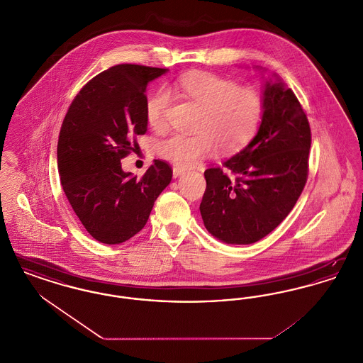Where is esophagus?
<instances>
[{
  "instance_id": "esophagus-1",
  "label": "esophagus",
  "mask_w": 363,
  "mask_h": 363,
  "mask_svg": "<svg viewBox=\"0 0 363 363\" xmlns=\"http://www.w3.org/2000/svg\"><path fill=\"white\" fill-rule=\"evenodd\" d=\"M185 173V169H182V167H179V166H174L173 167V177L174 178H177V177H179V175H182V174Z\"/></svg>"
}]
</instances>
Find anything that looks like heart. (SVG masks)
Listing matches in <instances>:
<instances>
[{
  "label": "heart",
  "instance_id": "obj_1",
  "mask_svg": "<svg viewBox=\"0 0 363 363\" xmlns=\"http://www.w3.org/2000/svg\"><path fill=\"white\" fill-rule=\"evenodd\" d=\"M172 89L200 107L193 135L174 133L157 143L159 155L179 166H191L218 150L237 152L245 148L259 129L264 101L253 86L208 72H191L174 83ZM170 94L154 92L145 104V118L154 129H164Z\"/></svg>",
  "mask_w": 363,
  "mask_h": 363
}]
</instances>
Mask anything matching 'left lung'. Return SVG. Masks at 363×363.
Segmentation results:
<instances>
[{"instance_id":"obj_1","label":"left lung","mask_w":363,"mask_h":363,"mask_svg":"<svg viewBox=\"0 0 363 363\" xmlns=\"http://www.w3.org/2000/svg\"><path fill=\"white\" fill-rule=\"evenodd\" d=\"M259 132L223 167L207 169L200 212L208 231L233 245L259 241L280 225L299 199L309 173L311 125L291 88L280 79L264 86Z\"/></svg>"}]
</instances>
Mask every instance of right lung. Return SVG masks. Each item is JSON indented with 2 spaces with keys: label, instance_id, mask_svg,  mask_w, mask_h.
I'll use <instances>...</instances> for the list:
<instances>
[{
  "label": "right lung",
  "instance_id": "add662e5",
  "mask_svg": "<svg viewBox=\"0 0 363 363\" xmlns=\"http://www.w3.org/2000/svg\"><path fill=\"white\" fill-rule=\"evenodd\" d=\"M166 72L133 64L104 70L79 91L62 122L57 145L61 186L89 235L106 245L141 231L172 181L170 164L159 159L140 178L121 167L136 138L147 132V86Z\"/></svg>",
  "mask_w": 363,
  "mask_h": 363
}]
</instances>
